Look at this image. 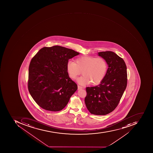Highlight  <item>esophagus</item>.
<instances>
[{
  "instance_id": "esophagus-1",
  "label": "esophagus",
  "mask_w": 153,
  "mask_h": 153,
  "mask_svg": "<svg viewBox=\"0 0 153 153\" xmlns=\"http://www.w3.org/2000/svg\"><path fill=\"white\" fill-rule=\"evenodd\" d=\"M82 87H80V86H79V85H78V90H79V89H82Z\"/></svg>"
}]
</instances>
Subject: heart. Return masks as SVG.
<instances>
[{"label":"heart","instance_id":"heart-1","mask_svg":"<svg viewBox=\"0 0 153 153\" xmlns=\"http://www.w3.org/2000/svg\"><path fill=\"white\" fill-rule=\"evenodd\" d=\"M107 69V63L103 58L88 56L77 58L75 62L69 61L66 65L67 73L72 79H76L82 72L83 76L77 80L82 86L100 84L105 78Z\"/></svg>","mask_w":153,"mask_h":153}]
</instances>
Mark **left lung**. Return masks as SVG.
Returning <instances> with one entry per match:
<instances>
[{
  "mask_svg": "<svg viewBox=\"0 0 153 153\" xmlns=\"http://www.w3.org/2000/svg\"><path fill=\"white\" fill-rule=\"evenodd\" d=\"M106 60V74L100 84L86 88L85 102L91 114L105 115L114 111L127 86V68L124 60L112 51L98 52Z\"/></svg>",
  "mask_w": 153,
  "mask_h": 153,
  "instance_id": "obj_1",
  "label": "left lung"
}]
</instances>
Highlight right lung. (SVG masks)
<instances>
[{"mask_svg": "<svg viewBox=\"0 0 153 153\" xmlns=\"http://www.w3.org/2000/svg\"><path fill=\"white\" fill-rule=\"evenodd\" d=\"M79 54L60 46L43 47L33 57L28 70V88L39 106L59 111L78 89L66 70L69 59Z\"/></svg>", "mask_w": 153, "mask_h": 153, "instance_id": "add662e5", "label": "right lung"}]
</instances>
